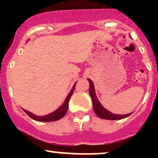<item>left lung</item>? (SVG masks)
<instances>
[{"label":"left lung","instance_id":"left-lung-1","mask_svg":"<svg viewBox=\"0 0 158 158\" xmlns=\"http://www.w3.org/2000/svg\"><path fill=\"white\" fill-rule=\"evenodd\" d=\"M89 83H90V87H89V93H90V96L92 98V105H93V109L95 111V114H97V116H98L99 118L103 119H109V120H119V119L125 118H127L128 116L130 115L131 113L127 114H112L111 112L106 110L105 108H103V106H102L101 103L99 102V101L97 98L96 95H95V88H94V84L92 82L91 79H89Z\"/></svg>","mask_w":158,"mask_h":158}]
</instances>
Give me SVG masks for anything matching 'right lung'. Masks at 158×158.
<instances>
[{
    "label": "right lung",
    "instance_id": "right-lung-1",
    "mask_svg": "<svg viewBox=\"0 0 158 158\" xmlns=\"http://www.w3.org/2000/svg\"><path fill=\"white\" fill-rule=\"evenodd\" d=\"M76 84V82L75 83L74 86H73V88L72 89V90L70 91L69 95H68L67 97H66V100H65V102H64V103H63V106H60L58 109L56 110V111H53V112L50 113V114H47V115H45V116H36V115H35V114L30 113V111H27V110L23 109V111H24L25 112H26L27 114L31 118L34 119V120H36V121H38V122H52V121L60 120V119L62 118H63V116L66 114V112H67L68 108H69V99H70V98H71L72 95H73V92H74Z\"/></svg>",
    "mask_w": 158,
    "mask_h": 158
}]
</instances>
